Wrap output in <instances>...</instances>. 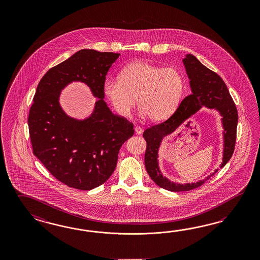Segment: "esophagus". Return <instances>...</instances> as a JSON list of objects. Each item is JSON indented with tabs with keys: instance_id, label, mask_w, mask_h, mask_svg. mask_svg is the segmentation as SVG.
I'll use <instances>...</instances> for the list:
<instances>
[{
	"instance_id": "obj_1",
	"label": "esophagus",
	"mask_w": 260,
	"mask_h": 260,
	"mask_svg": "<svg viewBox=\"0 0 260 260\" xmlns=\"http://www.w3.org/2000/svg\"><path fill=\"white\" fill-rule=\"evenodd\" d=\"M135 132H136V134H138V135H141L143 132V129H142V127L136 126L135 127Z\"/></svg>"
}]
</instances>
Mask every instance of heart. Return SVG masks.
<instances>
[{
  "label": "heart",
  "instance_id": "obj_1",
  "mask_svg": "<svg viewBox=\"0 0 260 260\" xmlns=\"http://www.w3.org/2000/svg\"><path fill=\"white\" fill-rule=\"evenodd\" d=\"M184 90L182 74L173 67L133 61L123 67L119 79L104 83L105 96L114 110L128 117L138 99L141 116L158 121L167 118L178 105Z\"/></svg>",
  "mask_w": 260,
  "mask_h": 260
}]
</instances>
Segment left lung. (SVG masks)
<instances>
[{
  "mask_svg": "<svg viewBox=\"0 0 260 260\" xmlns=\"http://www.w3.org/2000/svg\"><path fill=\"white\" fill-rule=\"evenodd\" d=\"M183 63L190 80L192 94L186 96L169 119L147 128L143 132V138L147 143L144 156L147 173L156 185L171 192H182L196 189L217 172L216 169L215 173L197 183L178 184L164 177L158 167V149L164 137L176 131L178 126L199 111L202 106L217 110L222 117L224 147L220 168L230 160L237 140L238 110L225 82L215 72L203 66L192 54L186 55Z\"/></svg>",
  "mask_w": 260,
  "mask_h": 260,
  "instance_id": "1",
  "label": "left lung"
}]
</instances>
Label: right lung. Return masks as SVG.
Listing matches in <instances>:
<instances>
[{
    "label": "right lung",
    "mask_w": 260,
    "mask_h": 260,
    "mask_svg": "<svg viewBox=\"0 0 260 260\" xmlns=\"http://www.w3.org/2000/svg\"><path fill=\"white\" fill-rule=\"evenodd\" d=\"M119 53L82 49L50 68L38 84L30 107L28 128L33 154L51 175L78 190L102 185L116 168L121 145L134 135V125L114 115L104 101V83ZM81 81L99 100L89 118H71L59 105L67 84Z\"/></svg>",
    "instance_id": "obj_1"
}]
</instances>
